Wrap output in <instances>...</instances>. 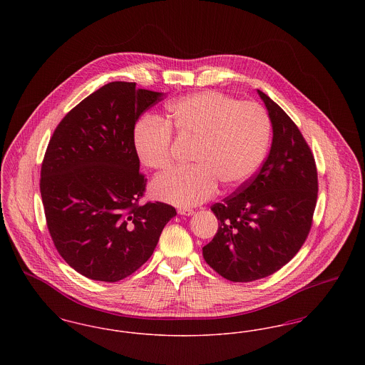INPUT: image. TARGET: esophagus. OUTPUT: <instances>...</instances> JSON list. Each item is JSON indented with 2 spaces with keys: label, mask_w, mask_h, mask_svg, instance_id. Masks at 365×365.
Returning a JSON list of instances; mask_svg holds the SVG:
<instances>
[{
  "label": "esophagus",
  "mask_w": 365,
  "mask_h": 365,
  "mask_svg": "<svg viewBox=\"0 0 365 365\" xmlns=\"http://www.w3.org/2000/svg\"><path fill=\"white\" fill-rule=\"evenodd\" d=\"M178 213L182 216H191L194 213V210L192 209H179Z\"/></svg>",
  "instance_id": "34e87169"
}]
</instances>
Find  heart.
<instances>
[{
  "instance_id": "b5f03b06",
  "label": "heart",
  "mask_w": 365,
  "mask_h": 365,
  "mask_svg": "<svg viewBox=\"0 0 365 365\" xmlns=\"http://www.w3.org/2000/svg\"><path fill=\"white\" fill-rule=\"evenodd\" d=\"M168 122L145 116L134 128V149L148 168L164 171L173 164V130L195 139V165L161 175L152 182L157 200L195 207L215 195L219 180L238 186L256 173L268 149L271 124L265 109L237 101L219 91H198L167 105Z\"/></svg>"
}]
</instances>
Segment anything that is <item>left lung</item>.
Listing matches in <instances>:
<instances>
[{
	"mask_svg": "<svg viewBox=\"0 0 365 365\" xmlns=\"http://www.w3.org/2000/svg\"><path fill=\"white\" fill-rule=\"evenodd\" d=\"M272 124V143L260 171L215 204L219 220L204 259L223 278L252 282L287 264L305 242L317 200L312 152L287 113L257 90Z\"/></svg>",
	"mask_w": 365,
	"mask_h": 365,
	"instance_id": "1",
	"label": "left lung"
}]
</instances>
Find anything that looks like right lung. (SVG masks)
<instances>
[{"mask_svg": "<svg viewBox=\"0 0 365 365\" xmlns=\"http://www.w3.org/2000/svg\"><path fill=\"white\" fill-rule=\"evenodd\" d=\"M164 93L110 82L64 116L41 168V197L54 246L76 272L118 282L153 255L163 228L176 216L164 202L139 205L134 128Z\"/></svg>", "mask_w": 365, "mask_h": 365, "instance_id": "1", "label": "right lung"}]
</instances>
